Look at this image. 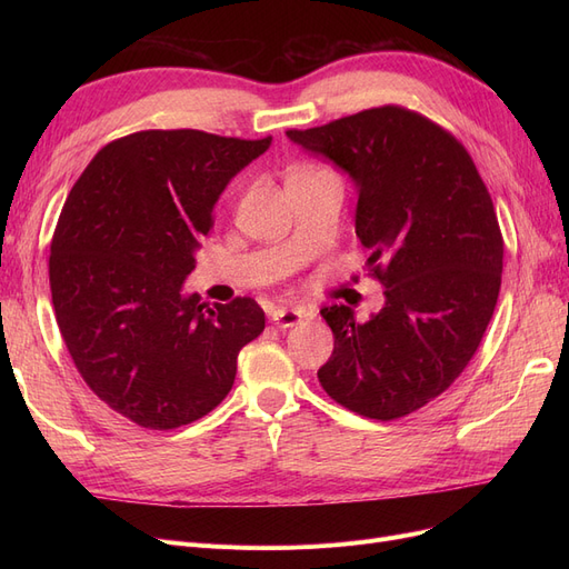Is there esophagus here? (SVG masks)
I'll use <instances>...</instances> for the list:
<instances>
[{
  "mask_svg": "<svg viewBox=\"0 0 569 569\" xmlns=\"http://www.w3.org/2000/svg\"><path fill=\"white\" fill-rule=\"evenodd\" d=\"M308 313L299 311V308H278V311L270 313V320L278 327H295L299 325Z\"/></svg>",
  "mask_w": 569,
  "mask_h": 569,
  "instance_id": "esophagus-1",
  "label": "esophagus"
}]
</instances>
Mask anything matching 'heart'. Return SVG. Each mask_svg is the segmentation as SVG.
Listing matches in <instances>:
<instances>
[{
  "mask_svg": "<svg viewBox=\"0 0 569 569\" xmlns=\"http://www.w3.org/2000/svg\"><path fill=\"white\" fill-rule=\"evenodd\" d=\"M306 170H316V166H301L295 170V173H306Z\"/></svg>",
  "mask_w": 569,
  "mask_h": 569,
  "instance_id": "obj_1",
  "label": "heart"
}]
</instances>
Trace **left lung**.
I'll use <instances>...</instances> for the list:
<instances>
[{
	"label": "left lung",
	"instance_id": "left-lung-1",
	"mask_svg": "<svg viewBox=\"0 0 569 569\" xmlns=\"http://www.w3.org/2000/svg\"><path fill=\"white\" fill-rule=\"evenodd\" d=\"M287 137L353 178L356 234L387 297L366 322L322 308L335 351L318 380L358 416L403 418L458 380L493 316L503 234L489 189L449 130L399 104Z\"/></svg>",
	"mask_w": 569,
	"mask_h": 569
}]
</instances>
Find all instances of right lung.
Segmentation results:
<instances>
[{"label": "right lung", "mask_w": 569, "mask_h": 569, "mask_svg": "<svg viewBox=\"0 0 569 569\" xmlns=\"http://www.w3.org/2000/svg\"><path fill=\"white\" fill-rule=\"evenodd\" d=\"M203 130H140L101 147L68 194L49 253L57 325L101 401L144 429L211 412L263 332L249 297H184L226 184L270 147Z\"/></svg>", "instance_id": "1"}]
</instances>
